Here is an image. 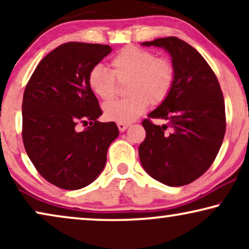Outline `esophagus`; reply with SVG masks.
Instances as JSON below:
<instances>
[{
    "label": "esophagus",
    "mask_w": 249,
    "mask_h": 249,
    "mask_svg": "<svg viewBox=\"0 0 249 249\" xmlns=\"http://www.w3.org/2000/svg\"><path fill=\"white\" fill-rule=\"evenodd\" d=\"M128 127H129L128 124H118V128L121 132H124Z\"/></svg>",
    "instance_id": "1"
}]
</instances>
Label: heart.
<instances>
[{"label": "heart", "mask_w": 249, "mask_h": 249, "mask_svg": "<svg viewBox=\"0 0 249 249\" xmlns=\"http://www.w3.org/2000/svg\"><path fill=\"white\" fill-rule=\"evenodd\" d=\"M111 71L101 64L94 66L87 76L90 90L98 98L108 101L114 96L117 81H128L129 97L104 104L105 119L118 124H130L147 110L149 102L159 105L171 94L176 69L166 57H156L152 51L128 45L110 61Z\"/></svg>", "instance_id": "obj_1"}]
</instances>
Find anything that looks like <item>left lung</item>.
<instances>
[{"mask_svg": "<svg viewBox=\"0 0 249 249\" xmlns=\"http://www.w3.org/2000/svg\"><path fill=\"white\" fill-rule=\"evenodd\" d=\"M142 46L162 47L176 69L175 86L166 100L148 114L166 124L142 122L145 141L138 154L142 168L166 186L179 187L204 175L215 160L226 132L221 87L205 59L177 37L158 38Z\"/></svg>", "mask_w": 249, "mask_h": 249, "instance_id": "left-lung-1", "label": "left lung"}]
</instances>
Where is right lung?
Instances as JSON below:
<instances>
[{
	"label": "right lung",
	"mask_w": 249,
	"mask_h": 249,
	"mask_svg": "<svg viewBox=\"0 0 249 249\" xmlns=\"http://www.w3.org/2000/svg\"><path fill=\"white\" fill-rule=\"evenodd\" d=\"M111 46L70 42L40 61L22 100V141L44 179L67 190L84 188L103 171L108 146L119 136L114 122H100L98 100L87 76ZM91 125L83 132L76 124Z\"/></svg>",
	"instance_id": "add662e5"
}]
</instances>
